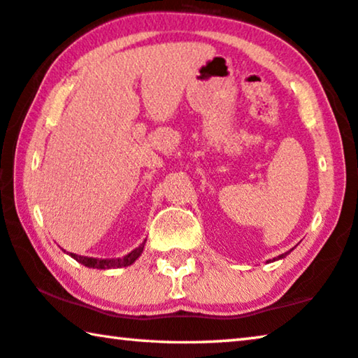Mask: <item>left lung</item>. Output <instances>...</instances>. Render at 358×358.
Wrapping results in <instances>:
<instances>
[{
	"label": "left lung",
	"mask_w": 358,
	"mask_h": 358,
	"mask_svg": "<svg viewBox=\"0 0 358 358\" xmlns=\"http://www.w3.org/2000/svg\"><path fill=\"white\" fill-rule=\"evenodd\" d=\"M291 252V250L289 251H287V252H283V255H280L278 257H273V259H271V261H267V262H273V261H278V259H283V257H287L288 255Z\"/></svg>",
	"instance_id": "left-lung-1"
}]
</instances>
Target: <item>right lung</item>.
<instances>
[{
	"mask_svg": "<svg viewBox=\"0 0 358 358\" xmlns=\"http://www.w3.org/2000/svg\"><path fill=\"white\" fill-rule=\"evenodd\" d=\"M144 246H145V241L142 245L137 246L136 250L131 251L129 255H126L123 257H117V259H97V257L78 256V255H75V252H70V256L73 257L75 261H78L80 264H83V266H86V267L102 268V271H106V268L128 267V266H131V264H134L137 257L142 255V251H144Z\"/></svg>",
	"mask_w": 358,
	"mask_h": 358,
	"instance_id": "add662e5",
	"label": "right lung"
}]
</instances>
